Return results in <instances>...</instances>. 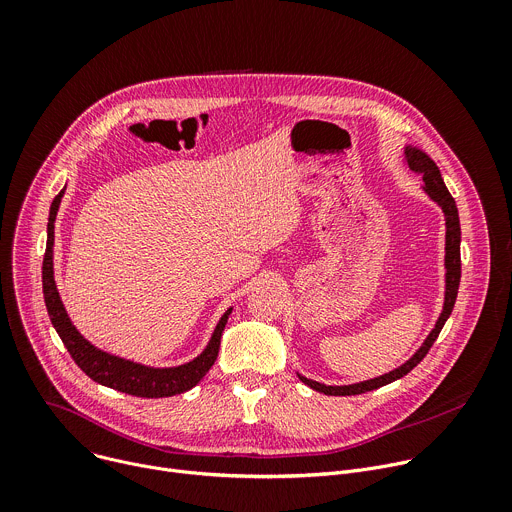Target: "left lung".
I'll return each mask as SVG.
<instances>
[{
	"instance_id": "1",
	"label": "left lung",
	"mask_w": 512,
	"mask_h": 512,
	"mask_svg": "<svg viewBox=\"0 0 512 512\" xmlns=\"http://www.w3.org/2000/svg\"><path fill=\"white\" fill-rule=\"evenodd\" d=\"M403 164L409 170H413V172L423 176V186H421L423 194H427L429 200L435 202L444 212V221H446L444 223L446 225L444 269H446V273H444V304H442V312H440V316H437L435 326L429 330V334L425 336L421 346L403 364H399L397 369H393V371H389V373H385L381 377H375V379H369V381H360V383H352V385H324V383H318L314 379H308V377L296 373L298 379L304 385H308L310 389H314L318 393L332 395V397L360 395V393H367V391L385 387V385L405 377L409 371H413V367H417V364L423 360V356L429 352V348L433 346L435 338L440 336L446 320L450 318V314L454 310V304H456V298H458V287H460V273H462V265H460L462 231H460V216H458L456 200L448 192L440 168L435 166V162L421 148H415V145L405 143V148H403Z\"/></svg>"
}]
</instances>
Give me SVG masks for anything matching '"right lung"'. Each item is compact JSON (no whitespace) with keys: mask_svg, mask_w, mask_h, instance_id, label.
<instances>
[{"mask_svg":"<svg viewBox=\"0 0 512 512\" xmlns=\"http://www.w3.org/2000/svg\"><path fill=\"white\" fill-rule=\"evenodd\" d=\"M64 190L66 186L56 194V198L50 204L48 243H46V253L42 263V287H44V302H46L50 322L58 332L60 340L64 342V346L68 348L72 360H75L81 367V371L87 377H91L95 383L133 395V397L160 399V397H172V395L190 391L200 383V379L214 364L218 356V348H221L223 330L227 326V320L233 308H229L221 316V320L216 322L204 350L192 360L178 364V367H148V364L133 362L129 358H121L97 348L77 330L75 324H72L54 281V223H56V214H58Z\"/></svg>","mask_w":512,"mask_h":512,"instance_id":"add662e5","label":"right lung"}]
</instances>
